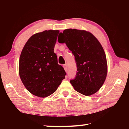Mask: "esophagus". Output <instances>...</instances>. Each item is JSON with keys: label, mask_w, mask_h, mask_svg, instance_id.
Listing matches in <instances>:
<instances>
[{"label": "esophagus", "mask_w": 129, "mask_h": 129, "mask_svg": "<svg viewBox=\"0 0 129 129\" xmlns=\"http://www.w3.org/2000/svg\"><path fill=\"white\" fill-rule=\"evenodd\" d=\"M63 68H64V71L67 72V65L66 64H64L63 65Z\"/></svg>", "instance_id": "34e87169"}]
</instances>
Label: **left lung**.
Here are the masks:
<instances>
[{"label": "left lung", "mask_w": 129, "mask_h": 129, "mask_svg": "<svg viewBox=\"0 0 129 129\" xmlns=\"http://www.w3.org/2000/svg\"><path fill=\"white\" fill-rule=\"evenodd\" d=\"M66 43L75 56L77 73L70 81L74 89L85 96L98 91L106 79L108 72L107 57L102 45L90 32L85 30L67 29L63 30Z\"/></svg>", "instance_id": "obj_1"}]
</instances>
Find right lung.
Instances as JSON below:
<instances>
[{
  "label": "right lung",
  "mask_w": 129,
  "mask_h": 129,
  "mask_svg": "<svg viewBox=\"0 0 129 129\" xmlns=\"http://www.w3.org/2000/svg\"><path fill=\"white\" fill-rule=\"evenodd\" d=\"M58 30H44L28 40L20 56L19 73L32 94L44 98L55 92L66 73L54 53Z\"/></svg>",
  "instance_id": "1"
}]
</instances>
